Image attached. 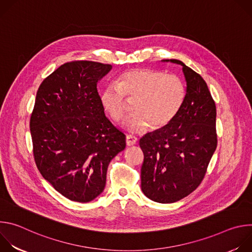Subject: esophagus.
Wrapping results in <instances>:
<instances>
[{
	"mask_svg": "<svg viewBox=\"0 0 252 252\" xmlns=\"http://www.w3.org/2000/svg\"><path fill=\"white\" fill-rule=\"evenodd\" d=\"M126 146L127 147H131V146L135 145V143L137 142V138L135 136H133V135L128 134V135H126Z\"/></svg>",
	"mask_w": 252,
	"mask_h": 252,
	"instance_id": "esophagus-1",
	"label": "esophagus"
}]
</instances>
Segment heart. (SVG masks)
Returning <instances> with one entry per match:
<instances>
[{"instance_id": "obj_1", "label": "heart", "mask_w": 252, "mask_h": 252, "mask_svg": "<svg viewBox=\"0 0 252 252\" xmlns=\"http://www.w3.org/2000/svg\"><path fill=\"white\" fill-rule=\"evenodd\" d=\"M126 97L136 100L134 115L128 117L124 127L134 133L161 128L173 121L186 98L182 79L163 71L142 68L125 73L117 83L107 85L100 94V101L112 119L122 121L127 112Z\"/></svg>"}]
</instances>
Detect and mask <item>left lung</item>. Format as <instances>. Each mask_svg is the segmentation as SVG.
<instances>
[{
  "mask_svg": "<svg viewBox=\"0 0 252 252\" xmlns=\"http://www.w3.org/2000/svg\"><path fill=\"white\" fill-rule=\"evenodd\" d=\"M187 83L181 111L167 126L139 140L145 155L140 170L141 190L150 199L172 203L200 185L218 145L217 107L206 83L182 61Z\"/></svg>",
  "mask_w": 252,
  "mask_h": 252,
  "instance_id": "1",
  "label": "left lung"
}]
</instances>
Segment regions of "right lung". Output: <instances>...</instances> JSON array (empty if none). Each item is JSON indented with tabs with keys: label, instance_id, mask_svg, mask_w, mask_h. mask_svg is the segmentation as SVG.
<instances>
[{
	"label": "right lung",
	"instance_id": "right-lung-1",
	"mask_svg": "<svg viewBox=\"0 0 252 252\" xmlns=\"http://www.w3.org/2000/svg\"><path fill=\"white\" fill-rule=\"evenodd\" d=\"M113 66L79 61L62 64L41 84L30 121L41 174L69 200L89 202L104 189L112 159L126 135L104 115L97 83Z\"/></svg>",
	"mask_w": 252,
	"mask_h": 252
}]
</instances>
